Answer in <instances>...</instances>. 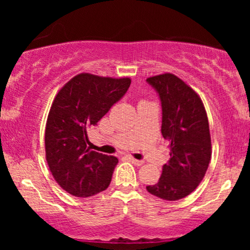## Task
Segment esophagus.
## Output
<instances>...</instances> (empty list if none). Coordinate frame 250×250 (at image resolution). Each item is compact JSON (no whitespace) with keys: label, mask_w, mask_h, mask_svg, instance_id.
<instances>
[{"label":"esophagus","mask_w":250,"mask_h":250,"mask_svg":"<svg viewBox=\"0 0 250 250\" xmlns=\"http://www.w3.org/2000/svg\"><path fill=\"white\" fill-rule=\"evenodd\" d=\"M128 160H129V161H130L131 163H134L135 166H142V165H143V161H141V160H135L134 157L128 156Z\"/></svg>","instance_id":"1"}]
</instances>
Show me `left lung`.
Segmentation results:
<instances>
[{
	"label": "left lung",
	"mask_w": 250,
	"mask_h": 250,
	"mask_svg": "<svg viewBox=\"0 0 250 250\" xmlns=\"http://www.w3.org/2000/svg\"><path fill=\"white\" fill-rule=\"evenodd\" d=\"M160 97L161 133L169 142L170 160L157 183L147 190L162 200L188 196L205 177L211 156L207 113L196 93L173 74L147 79Z\"/></svg>",
	"instance_id": "1"
}]
</instances>
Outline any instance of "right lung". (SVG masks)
<instances>
[{
    "mask_svg": "<svg viewBox=\"0 0 250 250\" xmlns=\"http://www.w3.org/2000/svg\"><path fill=\"white\" fill-rule=\"evenodd\" d=\"M130 79L79 74L51 104L44 143L54 179L67 193L88 197L105 190L119 160L88 147L87 131L127 93Z\"/></svg>",
    "mask_w": 250,
    "mask_h": 250,
    "instance_id": "1",
    "label": "right lung"
}]
</instances>
